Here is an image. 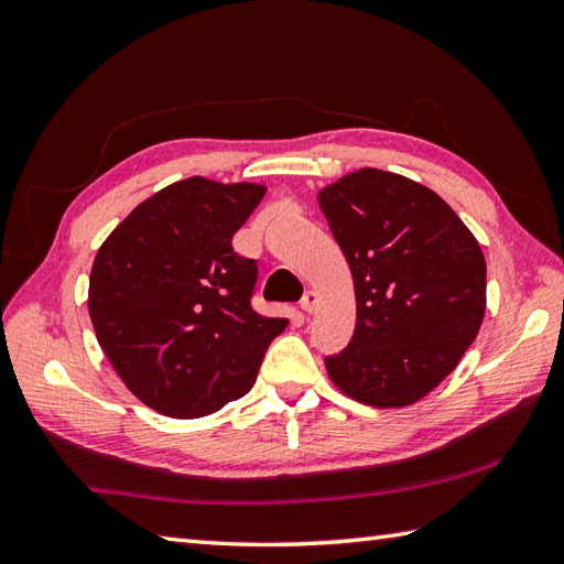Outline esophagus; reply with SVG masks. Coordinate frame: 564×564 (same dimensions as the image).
I'll use <instances>...</instances> for the list:
<instances>
[{"label": "esophagus", "mask_w": 564, "mask_h": 564, "mask_svg": "<svg viewBox=\"0 0 564 564\" xmlns=\"http://www.w3.org/2000/svg\"><path fill=\"white\" fill-rule=\"evenodd\" d=\"M317 293L315 291H307L305 295H303V301H301V307L305 310V313H313V310L317 307Z\"/></svg>", "instance_id": "34e87169"}]
</instances>
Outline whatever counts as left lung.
<instances>
[{
  "instance_id": "obj_1",
  "label": "left lung",
  "mask_w": 564,
  "mask_h": 564,
  "mask_svg": "<svg viewBox=\"0 0 564 564\" xmlns=\"http://www.w3.org/2000/svg\"><path fill=\"white\" fill-rule=\"evenodd\" d=\"M319 206L356 289L354 337L325 356L329 378L370 406L422 400L480 332V245L438 194L382 170L339 178L322 191Z\"/></svg>"
}]
</instances>
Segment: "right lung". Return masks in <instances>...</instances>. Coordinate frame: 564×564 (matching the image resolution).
<instances>
[{
    "instance_id": "add662e5",
    "label": "right lung",
    "mask_w": 564,
    "mask_h": 564,
    "mask_svg": "<svg viewBox=\"0 0 564 564\" xmlns=\"http://www.w3.org/2000/svg\"><path fill=\"white\" fill-rule=\"evenodd\" d=\"M263 191L184 178L142 200L97 251L94 332L116 373L152 410L194 419L242 398L289 325L251 307L259 267L232 249Z\"/></svg>"
}]
</instances>
